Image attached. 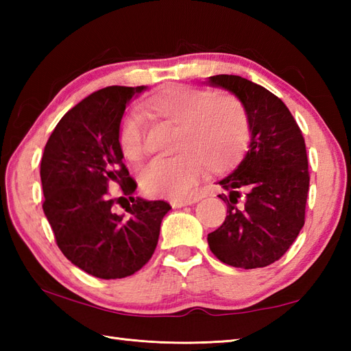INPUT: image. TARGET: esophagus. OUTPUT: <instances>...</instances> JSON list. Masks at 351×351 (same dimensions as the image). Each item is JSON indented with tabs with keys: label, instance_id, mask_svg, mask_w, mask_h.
<instances>
[{
	"label": "esophagus",
	"instance_id": "esophagus-1",
	"mask_svg": "<svg viewBox=\"0 0 351 351\" xmlns=\"http://www.w3.org/2000/svg\"><path fill=\"white\" fill-rule=\"evenodd\" d=\"M197 197H189V199H173L170 200V205L171 208H182V206H187V205H193L197 202Z\"/></svg>",
	"mask_w": 351,
	"mask_h": 351
}]
</instances>
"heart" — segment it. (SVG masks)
Listing matches in <instances>:
<instances>
[{"label": "heart", "mask_w": 351, "mask_h": 351, "mask_svg": "<svg viewBox=\"0 0 351 351\" xmlns=\"http://www.w3.org/2000/svg\"><path fill=\"white\" fill-rule=\"evenodd\" d=\"M154 117L178 126L170 158H156L140 171V187L155 197L189 195L204 166L223 173L240 160L249 141L247 114L234 96L187 86H169L146 104ZM119 147L126 160L143 154V132L136 113H128L119 128Z\"/></svg>", "instance_id": "b5f03b06"}]
</instances>
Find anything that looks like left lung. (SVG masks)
Listing matches in <instances>:
<instances>
[{
	"instance_id": "1",
	"label": "left lung",
	"mask_w": 351,
	"mask_h": 351,
	"mask_svg": "<svg viewBox=\"0 0 351 351\" xmlns=\"http://www.w3.org/2000/svg\"><path fill=\"white\" fill-rule=\"evenodd\" d=\"M206 84L237 96L250 132L244 158L217 182L228 191L219 195L228 215L208 234V244L228 265L267 267L289 249L304 225L309 191L304 138L285 104L263 86L238 75H214Z\"/></svg>"
}]
</instances>
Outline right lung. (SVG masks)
<instances>
[{"label":"right lung","instance_id":"obj_1","mask_svg":"<svg viewBox=\"0 0 351 351\" xmlns=\"http://www.w3.org/2000/svg\"><path fill=\"white\" fill-rule=\"evenodd\" d=\"M146 88L110 86L88 95L57 123L42 156L43 213L58 249L73 265L99 279H122L138 271L154 255L161 220L171 208L164 200L131 196L137 184L119 147L125 108ZM108 182L121 185L122 198L108 197ZM114 203L129 214L116 215Z\"/></svg>","mask_w":351,"mask_h":351}]
</instances>
